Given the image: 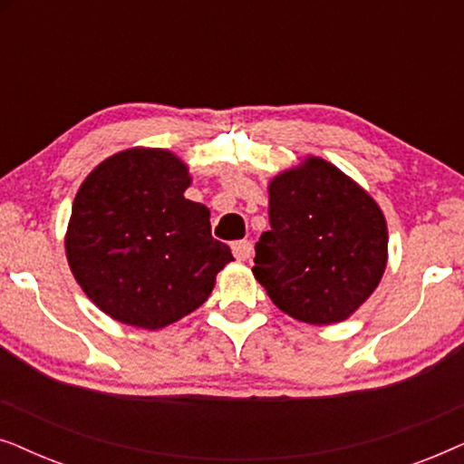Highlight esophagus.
Listing matches in <instances>:
<instances>
[{
	"label": "esophagus",
	"instance_id": "1",
	"mask_svg": "<svg viewBox=\"0 0 464 464\" xmlns=\"http://www.w3.org/2000/svg\"><path fill=\"white\" fill-rule=\"evenodd\" d=\"M232 253L238 262H245V259L251 257L253 245L249 243V240H237V243H232Z\"/></svg>",
	"mask_w": 464,
	"mask_h": 464
}]
</instances>
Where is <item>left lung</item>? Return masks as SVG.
<instances>
[{
    "label": "left lung",
    "instance_id": "obj_1",
    "mask_svg": "<svg viewBox=\"0 0 464 464\" xmlns=\"http://www.w3.org/2000/svg\"><path fill=\"white\" fill-rule=\"evenodd\" d=\"M268 192L270 230L256 245L253 275L297 321L348 319L386 268L389 232L376 200L314 156L276 175Z\"/></svg>",
    "mask_w": 464,
    "mask_h": 464
}]
</instances>
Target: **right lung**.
Instances as JSON below:
<instances>
[{"label": "right lung", "instance_id": "add662e5", "mask_svg": "<svg viewBox=\"0 0 464 464\" xmlns=\"http://www.w3.org/2000/svg\"><path fill=\"white\" fill-rule=\"evenodd\" d=\"M188 167L167 150L107 158L75 194L65 251L75 281L111 319L162 329L207 302L232 262L211 213L188 200Z\"/></svg>", "mask_w": 464, "mask_h": 464}]
</instances>
